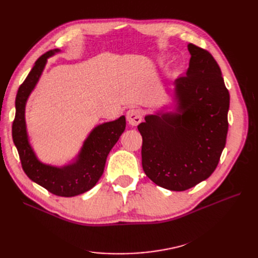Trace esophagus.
Instances as JSON below:
<instances>
[{
  "label": "esophagus",
  "mask_w": 258,
  "mask_h": 258,
  "mask_svg": "<svg viewBox=\"0 0 258 258\" xmlns=\"http://www.w3.org/2000/svg\"><path fill=\"white\" fill-rule=\"evenodd\" d=\"M143 117V113L139 108H131L127 112V120L131 126H138L141 122Z\"/></svg>",
  "instance_id": "1"
}]
</instances>
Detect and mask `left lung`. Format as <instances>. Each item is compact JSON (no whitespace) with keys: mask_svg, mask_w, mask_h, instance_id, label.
<instances>
[{"mask_svg":"<svg viewBox=\"0 0 258 258\" xmlns=\"http://www.w3.org/2000/svg\"><path fill=\"white\" fill-rule=\"evenodd\" d=\"M185 76L174 81V112L145 116L142 136L145 174L163 188L183 191L214 172L226 144L229 92L208 50L187 45Z\"/></svg>","mask_w":258,"mask_h":258,"instance_id":"obj_1","label":"left lung"}]
</instances>
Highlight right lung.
<instances>
[{"instance_id":"obj_1","label":"right lung","mask_w":258,"mask_h":258,"mask_svg":"<svg viewBox=\"0 0 258 258\" xmlns=\"http://www.w3.org/2000/svg\"><path fill=\"white\" fill-rule=\"evenodd\" d=\"M59 51L58 48L52 49L38 58L25 82L20 85L15 102L16 115L12 134L22 169L28 177L57 196L74 197L91 189L102 176L107 155L126 128V117L120 116L118 119L93 128L75 160L67 166L54 167L38 160L29 142L25 118L26 104L40 80L47 59Z\"/></svg>"}]
</instances>
